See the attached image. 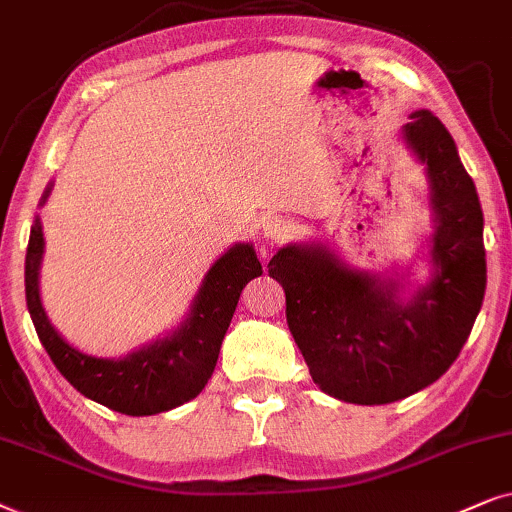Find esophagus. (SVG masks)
Masks as SVG:
<instances>
[{
  "instance_id": "1",
  "label": "esophagus",
  "mask_w": 512,
  "mask_h": 512,
  "mask_svg": "<svg viewBox=\"0 0 512 512\" xmlns=\"http://www.w3.org/2000/svg\"><path fill=\"white\" fill-rule=\"evenodd\" d=\"M262 231H264V236L271 238V241H285V238L292 236V231L295 229H292V224L288 220L274 215V217H267V220H264Z\"/></svg>"
}]
</instances>
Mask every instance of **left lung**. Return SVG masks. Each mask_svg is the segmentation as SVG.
Segmentation results:
<instances>
[{"mask_svg": "<svg viewBox=\"0 0 512 512\" xmlns=\"http://www.w3.org/2000/svg\"><path fill=\"white\" fill-rule=\"evenodd\" d=\"M405 140L426 163L438 229V274L412 304L395 285L353 274L318 248L288 245L269 262L311 379L332 398L386 405L449 370L478 318L487 285L482 208L445 124L421 109Z\"/></svg>", "mask_w": 512, "mask_h": 512, "instance_id": "1", "label": "left lung"}]
</instances>
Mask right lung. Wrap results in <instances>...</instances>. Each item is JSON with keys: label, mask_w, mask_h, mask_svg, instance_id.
I'll return each instance as SVG.
<instances>
[{"label": "right lung", "mask_w": 512, "mask_h": 512, "mask_svg": "<svg viewBox=\"0 0 512 512\" xmlns=\"http://www.w3.org/2000/svg\"><path fill=\"white\" fill-rule=\"evenodd\" d=\"M42 252V224L34 220L25 257V299L39 342L60 374L81 395L131 417L173 410L203 391L215 370L238 297L252 278L262 276V264L252 245H236L208 271L192 316L173 337L149 344L147 349L121 360H102L72 349L51 327L39 302Z\"/></svg>", "instance_id": "obj_1"}]
</instances>
